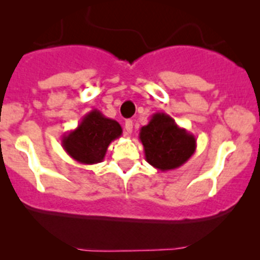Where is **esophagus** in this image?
<instances>
[{
  "label": "esophagus",
  "mask_w": 260,
  "mask_h": 260,
  "mask_svg": "<svg viewBox=\"0 0 260 260\" xmlns=\"http://www.w3.org/2000/svg\"><path fill=\"white\" fill-rule=\"evenodd\" d=\"M124 129H125V135L129 136L133 131V122L132 120H125L124 123Z\"/></svg>",
  "instance_id": "esophagus-1"
}]
</instances>
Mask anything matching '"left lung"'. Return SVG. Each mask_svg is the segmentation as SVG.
I'll return each mask as SVG.
<instances>
[{
  "label": "left lung",
  "mask_w": 260,
  "mask_h": 260,
  "mask_svg": "<svg viewBox=\"0 0 260 260\" xmlns=\"http://www.w3.org/2000/svg\"><path fill=\"white\" fill-rule=\"evenodd\" d=\"M140 141L146 161L164 172L179 169L196 151L195 136L179 127L174 118L164 112L154 113L148 124L141 128Z\"/></svg>",
  "instance_id": "left-lung-1"
}]
</instances>
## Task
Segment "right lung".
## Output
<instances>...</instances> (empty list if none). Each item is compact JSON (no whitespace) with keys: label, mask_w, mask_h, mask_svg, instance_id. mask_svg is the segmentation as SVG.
<instances>
[{"label":"right lung","mask_w":260,"mask_h":260,"mask_svg":"<svg viewBox=\"0 0 260 260\" xmlns=\"http://www.w3.org/2000/svg\"><path fill=\"white\" fill-rule=\"evenodd\" d=\"M117 120L93 109L83 117L75 129L65 133L61 146L68 154L83 165L99 164L104 159L109 145L122 136Z\"/></svg>","instance_id":"1"}]
</instances>
